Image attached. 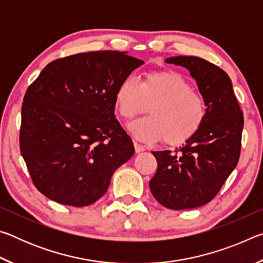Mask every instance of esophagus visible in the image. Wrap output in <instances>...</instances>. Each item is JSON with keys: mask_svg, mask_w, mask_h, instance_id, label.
Instances as JSON below:
<instances>
[{"mask_svg": "<svg viewBox=\"0 0 263 263\" xmlns=\"http://www.w3.org/2000/svg\"><path fill=\"white\" fill-rule=\"evenodd\" d=\"M133 144H135V148H136V152H137V153H141V152H144V151H145L144 146H141V145L139 144V142L135 141V142H133Z\"/></svg>", "mask_w": 263, "mask_h": 263, "instance_id": "esophagus-1", "label": "esophagus"}]
</instances>
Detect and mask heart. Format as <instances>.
I'll return each mask as SVG.
<instances>
[{"label": "heart", "instance_id": "b5f03b06", "mask_svg": "<svg viewBox=\"0 0 263 263\" xmlns=\"http://www.w3.org/2000/svg\"><path fill=\"white\" fill-rule=\"evenodd\" d=\"M116 105L124 118L130 119L148 109L151 116L128 125L133 136L144 141L162 140L179 146L190 140L206 118L205 101L191 89L186 79L173 70H155L140 82L127 75L115 94Z\"/></svg>", "mask_w": 263, "mask_h": 263}]
</instances>
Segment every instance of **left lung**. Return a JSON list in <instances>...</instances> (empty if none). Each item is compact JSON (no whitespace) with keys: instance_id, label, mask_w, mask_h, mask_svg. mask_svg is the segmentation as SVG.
<instances>
[{"instance_id":"obj_1","label":"left lung","mask_w":263,"mask_h":263,"mask_svg":"<svg viewBox=\"0 0 263 263\" xmlns=\"http://www.w3.org/2000/svg\"><path fill=\"white\" fill-rule=\"evenodd\" d=\"M167 64L186 68L205 101L203 126L182 147L152 152L158 161L149 189L172 210L202 206L218 194L237 167L243 116L229 75L198 57H171Z\"/></svg>"}]
</instances>
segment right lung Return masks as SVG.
Segmentation results:
<instances>
[{
	"label": "right lung",
	"instance_id": "add662e5",
	"mask_svg": "<svg viewBox=\"0 0 263 263\" xmlns=\"http://www.w3.org/2000/svg\"><path fill=\"white\" fill-rule=\"evenodd\" d=\"M144 61L96 51L57 59L28 88L20 147L33 184L57 203L87 206L135 147L115 116L119 82Z\"/></svg>",
	"mask_w": 263,
	"mask_h": 263
}]
</instances>
